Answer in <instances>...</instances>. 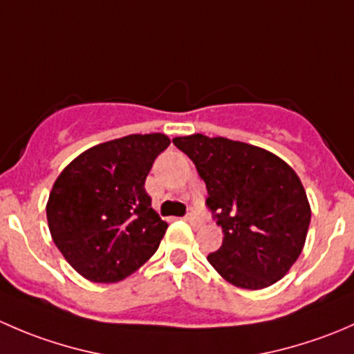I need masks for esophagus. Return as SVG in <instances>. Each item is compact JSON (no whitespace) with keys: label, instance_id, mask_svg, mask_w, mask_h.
<instances>
[{"label":"esophagus","instance_id":"obj_1","mask_svg":"<svg viewBox=\"0 0 354 354\" xmlns=\"http://www.w3.org/2000/svg\"><path fill=\"white\" fill-rule=\"evenodd\" d=\"M185 219H187L188 223L192 224V226H200V224L203 223V221L200 219V216H198V214H195V212H190V214H187V217H185Z\"/></svg>","mask_w":354,"mask_h":354}]
</instances>
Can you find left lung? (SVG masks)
<instances>
[{
    "label": "left lung",
    "instance_id": "1",
    "mask_svg": "<svg viewBox=\"0 0 354 354\" xmlns=\"http://www.w3.org/2000/svg\"><path fill=\"white\" fill-rule=\"evenodd\" d=\"M205 181L207 209L223 227L210 266L243 289H262L286 276L301 253L310 210L298 174L272 152L202 133L173 138Z\"/></svg>",
    "mask_w": 354,
    "mask_h": 354
}]
</instances>
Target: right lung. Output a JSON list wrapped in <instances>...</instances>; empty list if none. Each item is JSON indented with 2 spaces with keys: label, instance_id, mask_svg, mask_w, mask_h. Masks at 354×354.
I'll use <instances>...</instances> for the list:
<instances>
[{
  "label": "right lung",
  "instance_id": "1",
  "mask_svg": "<svg viewBox=\"0 0 354 354\" xmlns=\"http://www.w3.org/2000/svg\"><path fill=\"white\" fill-rule=\"evenodd\" d=\"M162 133L128 135L88 149L49 194L48 224L66 262L92 283H116L144 266L167 230L145 192Z\"/></svg>",
  "mask_w": 354,
  "mask_h": 354
}]
</instances>
